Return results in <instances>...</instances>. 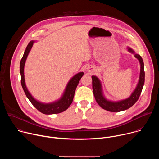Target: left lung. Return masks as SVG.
<instances>
[{"label": "left lung", "mask_w": 159, "mask_h": 159, "mask_svg": "<svg viewBox=\"0 0 159 159\" xmlns=\"http://www.w3.org/2000/svg\"><path fill=\"white\" fill-rule=\"evenodd\" d=\"M128 51L129 53L134 54L135 58H137L139 60L140 64V73L138 84L129 98L119 101H111L107 100L103 95L102 85L100 80L96 76H92L93 90L96 102L102 109L110 112H120L131 107L138 101L144 85L145 72L144 63L142 58L140 55L136 54L134 50L129 47H128Z\"/></svg>", "instance_id": "obj_1"}]
</instances>
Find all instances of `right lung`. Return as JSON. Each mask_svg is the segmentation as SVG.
<instances>
[{
    "label": "right lung",
    "instance_id": "right-lung-1",
    "mask_svg": "<svg viewBox=\"0 0 159 159\" xmlns=\"http://www.w3.org/2000/svg\"><path fill=\"white\" fill-rule=\"evenodd\" d=\"M34 43V41H31L29 43L20 62V74L21 77L20 82L22 89H23L28 99L39 112L45 115L58 114V113H60L67 109L72 104L75 94V89L80 79L84 75V72H79L75 75L72 78H71L69 82H68L65 89V91L60 99L51 103H43L37 101L32 96L26 87L24 74L25 62Z\"/></svg>",
    "mask_w": 159,
    "mask_h": 159
}]
</instances>
